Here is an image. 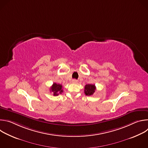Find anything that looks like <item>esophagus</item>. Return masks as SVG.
<instances>
[{"mask_svg":"<svg viewBox=\"0 0 148 148\" xmlns=\"http://www.w3.org/2000/svg\"><path fill=\"white\" fill-rule=\"evenodd\" d=\"M77 82H78V81L77 79H73L72 80V82L74 83V84H76V83H77Z\"/></svg>","mask_w":148,"mask_h":148,"instance_id":"obj_1","label":"esophagus"}]
</instances>
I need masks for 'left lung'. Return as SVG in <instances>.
Masks as SVG:
<instances>
[{"label": "left lung", "mask_w": 148, "mask_h": 148, "mask_svg": "<svg viewBox=\"0 0 148 148\" xmlns=\"http://www.w3.org/2000/svg\"><path fill=\"white\" fill-rule=\"evenodd\" d=\"M96 90V87L94 84H87L84 88V93L86 95H92Z\"/></svg>", "instance_id": "1"}]
</instances>
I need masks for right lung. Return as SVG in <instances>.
Segmentation results:
<instances>
[{"mask_svg": "<svg viewBox=\"0 0 148 148\" xmlns=\"http://www.w3.org/2000/svg\"><path fill=\"white\" fill-rule=\"evenodd\" d=\"M62 88V87L61 84L53 83L50 88V91L53 92L54 96H56L58 95L59 94H61V92H62L63 90Z\"/></svg>", "mask_w": 148, "mask_h": 148, "instance_id": "obj_1", "label": "right lung"}]
</instances>
